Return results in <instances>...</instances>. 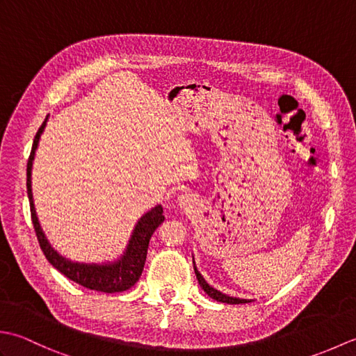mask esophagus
<instances>
[{
    "mask_svg": "<svg viewBox=\"0 0 356 356\" xmlns=\"http://www.w3.org/2000/svg\"><path fill=\"white\" fill-rule=\"evenodd\" d=\"M177 202H179L180 208H186V207L190 205V203H191V200L188 199V195H180V197L177 199Z\"/></svg>",
    "mask_w": 356,
    "mask_h": 356,
    "instance_id": "1",
    "label": "esophagus"
}]
</instances>
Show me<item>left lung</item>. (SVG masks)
I'll return each mask as SVG.
<instances>
[{
    "instance_id": "left-lung-1",
    "label": "left lung",
    "mask_w": 356,
    "mask_h": 356,
    "mask_svg": "<svg viewBox=\"0 0 356 356\" xmlns=\"http://www.w3.org/2000/svg\"><path fill=\"white\" fill-rule=\"evenodd\" d=\"M193 264H194V272H195V277H197V282L200 284V287L203 291H205L211 298L220 301V303H228V305H241V303H251L252 300H248V298H238V297H231V295H226L220 291H217L216 287H213L211 284H208V282L203 275L199 272L197 266H195V261H194V255H193Z\"/></svg>"
}]
</instances>
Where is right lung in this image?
Masks as SVG:
<instances>
[{
  "instance_id": "1",
  "label": "right lung",
  "mask_w": 356,
  "mask_h": 356,
  "mask_svg": "<svg viewBox=\"0 0 356 356\" xmlns=\"http://www.w3.org/2000/svg\"><path fill=\"white\" fill-rule=\"evenodd\" d=\"M47 120L49 115L45 116L42 125L40 127V130H38L35 136L32 153H30L27 162V195L30 202V213H32L33 228L45 259L49 260L53 268H56L67 278H70L78 284L87 287V289L107 293L124 292L127 289H130L131 286L138 283L139 277L142 275L151 236H153V232L157 229V226L165 220V217L162 216L163 208L162 205H156L154 208L147 211V213L136 222L124 252L115 260H107L102 263H86L67 259L63 254H59L56 249L51 246L49 238L45 237V232L36 214L32 191L33 161L36 156L38 145H40V139L44 133V128L47 125Z\"/></svg>"
}]
</instances>
